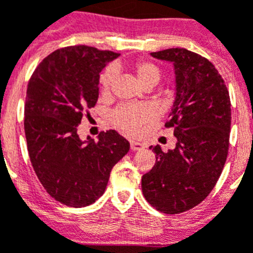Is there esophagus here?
<instances>
[{
    "label": "esophagus",
    "instance_id": "1",
    "mask_svg": "<svg viewBox=\"0 0 253 253\" xmlns=\"http://www.w3.org/2000/svg\"><path fill=\"white\" fill-rule=\"evenodd\" d=\"M144 148V144L139 142H130V149L131 151H140V149Z\"/></svg>",
    "mask_w": 253,
    "mask_h": 253
}]
</instances>
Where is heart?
<instances>
[{
    "mask_svg": "<svg viewBox=\"0 0 253 253\" xmlns=\"http://www.w3.org/2000/svg\"><path fill=\"white\" fill-rule=\"evenodd\" d=\"M135 73L138 82L143 87H153L157 84L161 78V68L157 64L148 60H139L131 67ZM115 71L114 68H107L100 77V87L104 95L110 93L115 82ZM153 110L147 105H122L111 114V120L118 128L123 129L126 133L135 134L140 130L142 125L152 119Z\"/></svg>",
    "mask_w": 253,
    "mask_h": 253,
    "instance_id": "b5f03b06",
    "label": "heart"
}]
</instances>
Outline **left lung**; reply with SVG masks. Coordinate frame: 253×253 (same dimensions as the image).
Returning <instances> with one entry per match:
<instances>
[{"label":"left lung","instance_id":"left-lung-1","mask_svg":"<svg viewBox=\"0 0 253 253\" xmlns=\"http://www.w3.org/2000/svg\"><path fill=\"white\" fill-rule=\"evenodd\" d=\"M173 64L175 102L166 123L173 128L175 149L156 153L153 169L142 177L147 202L166 214L196 207L214 189L229 148L231 100L222 76L211 62L184 48L151 53Z\"/></svg>","mask_w":253,"mask_h":253}]
</instances>
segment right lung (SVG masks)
I'll return each mask as SVG.
<instances>
[{"mask_svg": "<svg viewBox=\"0 0 253 253\" xmlns=\"http://www.w3.org/2000/svg\"><path fill=\"white\" fill-rule=\"evenodd\" d=\"M119 57L111 50L73 45L37 67L26 90L25 128L31 165L46 193L73 208L95 203L130 144L118 131L81 140L78 124L99 99L100 72Z\"/></svg>", "mask_w": 253, "mask_h": 253, "instance_id": "1", "label": "right lung"}]
</instances>
